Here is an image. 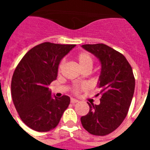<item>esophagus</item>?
Segmentation results:
<instances>
[{"label": "esophagus", "mask_w": 150, "mask_h": 150, "mask_svg": "<svg viewBox=\"0 0 150 150\" xmlns=\"http://www.w3.org/2000/svg\"><path fill=\"white\" fill-rule=\"evenodd\" d=\"M79 102V100L75 98H71V103H75Z\"/></svg>", "instance_id": "obj_1"}]
</instances>
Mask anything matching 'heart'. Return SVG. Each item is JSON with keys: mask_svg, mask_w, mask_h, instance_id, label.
I'll return each mask as SVG.
<instances>
[{"mask_svg": "<svg viewBox=\"0 0 150 150\" xmlns=\"http://www.w3.org/2000/svg\"><path fill=\"white\" fill-rule=\"evenodd\" d=\"M76 59H77L78 62H79V64L80 68H86V67H88V66H90V67L93 66V58H92L91 55H90L89 53H87V52H82V53L79 54L77 55V57H76ZM64 61L63 60V61L60 63V64H59V72L62 70V68H63L64 67ZM83 87L84 86L75 87V91L77 93V92H79L80 88H83Z\"/></svg>", "mask_w": 150, "mask_h": 150, "instance_id": "b5f03b06", "label": "heart"}]
</instances>
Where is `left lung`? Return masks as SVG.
<instances>
[{
  "mask_svg": "<svg viewBox=\"0 0 150 150\" xmlns=\"http://www.w3.org/2000/svg\"><path fill=\"white\" fill-rule=\"evenodd\" d=\"M82 47L100 62L97 86L101 98L99 105L88 103L89 111L81 117V122L92 135H108L118 128L128 114L135 91L132 68L123 54L105 44H85Z\"/></svg>",
  "mask_w": 150,
  "mask_h": 150,
  "instance_id": "1",
  "label": "left lung"
}]
</instances>
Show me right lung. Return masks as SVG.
Returning a JSON list of instances; mask_svg holds the SVG:
<instances>
[{"label":"right lung","mask_w":150,"mask_h":150,"mask_svg":"<svg viewBox=\"0 0 150 150\" xmlns=\"http://www.w3.org/2000/svg\"><path fill=\"white\" fill-rule=\"evenodd\" d=\"M75 44L46 42L34 47L22 57L11 79V96L22 121L37 132L54 128L70 103V97L52 96L49 85L57 79L61 61Z\"/></svg>","instance_id":"obj_1"}]
</instances>
